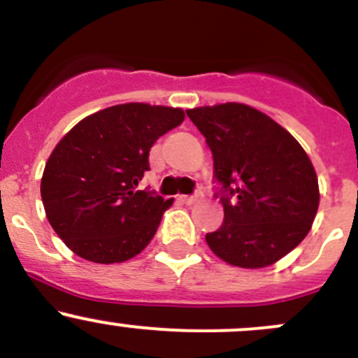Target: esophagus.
<instances>
[{"mask_svg": "<svg viewBox=\"0 0 358 358\" xmlns=\"http://www.w3.org/2000/svg\"><path fill=\"white\" fill-rule=\"evenodd\" d=\"M201 196H203V191L196 189V193H194V194H191V196H179V200L182 201V203H186V205H193L194 201L200 200Z\"/></svg>", "mask_w": 358, "mask_h": 358, "instance_id": "obj_1", "label": "esophagus"}]
</instances>
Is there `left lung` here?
Returning a JSON list of instances; mask_svg holds the SVG:
<instances>
[{"instance_id":"obj_1","label":"left lung","mask_w":358,"mask_h":358,"mask_svg":"<svg viewBox=\"0 0 358 358\" xmlns=\"http://www.w3.org/2000/svg\"><path fill=\"white\" fill-rule=\"evenodd\" d=\"M213 157L224 222L205 236L236 267L260 268L288 255L310 231L319 184L310 158L286 129L243 103L186 110Z\"/></svg>"}]
</instances>
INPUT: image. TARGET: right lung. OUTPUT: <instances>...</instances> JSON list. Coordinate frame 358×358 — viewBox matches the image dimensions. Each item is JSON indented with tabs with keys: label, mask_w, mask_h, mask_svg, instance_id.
<instances>
[{
	"label": "right lung",
	"mask_w": 358,
	"mask_h": 358,
	"mask_svg": "<svg viewBox=\"0 0 358 358\" xmlns=\"http://www.w3.org/2000/svg\"><path fill=\"white\" fill-rule=\"evenodd\" d=\"M182 120L180 108L125 103L83 119L55 146L41 198L51 227L76 255L115 264L152 241L174 200L138 184L155 141Z\"/></svg>",
	"instance_id": "add662e5"
}]
</instances>
